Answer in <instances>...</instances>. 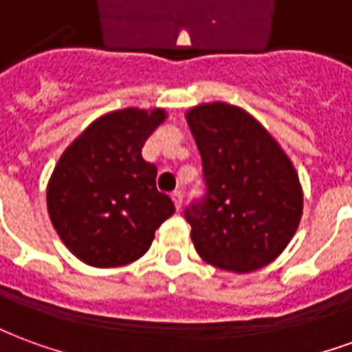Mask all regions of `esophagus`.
<instances>
[{"label": "esophagus", "mask_w": 352, "mask_h": 352, "mask_svg": "<svg viewBox=\"0 0 352 352\" xmlns=\"http://www.w3.org/2000/svg\"><path fill=\"white\" fill-rule=\"evenodd\" d=\"M171 199H173V206H175L177 211H181V207H183V194L181 192H173Z\"/></svg>", "instance_id": "esophagus-1"}]
</instances>
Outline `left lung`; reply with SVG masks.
Masks as SVG:
<instances>
[{"label":"left lung","mask_w":352,"mask_h":352,"mask_svg":"<svg viewBox=\"0 0 352 352\" xmlns=\"http://www.w3.org/2000/svg\"><path fill=\"white\" fill-rule=\"evenodd\" d=\"M207 196L186 211L196 251L232 273L262 270L300 226L303 190L294 164L245 109L224 101L188 109Z\"/></svg>","instance_id":"1"}]
</instances>
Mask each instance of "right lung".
I'll return each instance as SVG.
<instances>
[{
	"label": "right lung",
	"mask_w": 352,
	"mask_h": 352,
	"mask_svg": "<svg viewBox=\"0 0 352 352\" xmlns=\"http://www.w3.org/2000/svg\"><path fill=\"white\" fill-rule=\"evenodd\" d=\"M166 109H118L96 118L60 156L47 184L52 226L73 256L94 267L139 260L175 213L156 190V166L141 148Z\"/></svg>",
	"instance_id": "1"
}]
</instances>
